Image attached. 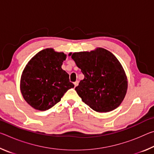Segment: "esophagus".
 I'll return each instance as SVG.
<instances>
[{
  "label": "esophagus",
  "mask_w": 154,
  "mask_h": 154,
  "mask_svg": "<svg viewBox=\"0 0 154 154\" xmlns=\"http://www.w3.org/2000/svg\"><path fill=\"white\" fill-rule=\"evenodd\" d=\"M74 84H75V87L77 86L78 84H79V82H78V81H76V82H75L74 83Z\"/></svg>",
  "instance_id": "obj_1"
}]
</instances>
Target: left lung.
<instances>
[{
    "mask_svg": "<svg viewBox=\"0 0 154 154\" xmlns=\"http://www.w3.org/2000/svg\"><path fill=\"white\" fill-rule=\"evenodd\" d=\"M72 59L84 75L75 88L83 102L103 113L116 109L126 96L128 82L123 67L106 49L73 53Z\"/></svg>",
    "mask_w": 154,
    "mask_h": 154,
    "instance_id": "obj_1",
    "label": "left lung"
}]
</instances>
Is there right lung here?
<instances>
[{"label": "right lung", "mask_w": 154, "mask_h": 154, "mask_svg": "<svg viewBox=\"0 0 154 154\" xmlns=\"http://www.w3.org/2000/svg\"><path fill=\"white\" fill-rule=\"evenodd\" d=\"M66 57L62 52L45 49L26 66L21 77V92L34 109L48 110L60 101L68 90L74 88L69 74L61 68Z\"/></svg>", "instance_id": "add662e5"}]
</instances>
